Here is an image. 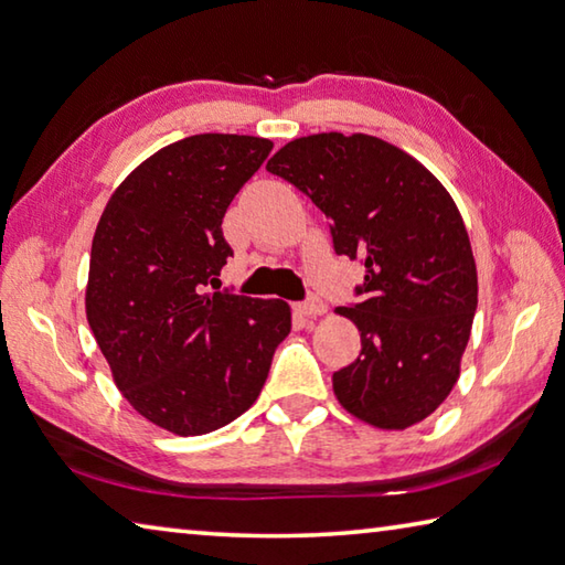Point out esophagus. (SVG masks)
Listing matches in <instances>:
<instances>
[{"label": "esophagus", "mask_w": 565, "mask_h": 565, "mask_svg": "<svg viewBox=\"0 0 565 565\" xmlns=\"http://www.w3.org/2000/svg\"><path fill=\"white\" fill-rule=\"evenodd\" d=\"M297 312L305 315V317H319V315L327 312V305L319 300V297H310V300H307V302L297 305Z\"/></svg>", "instance_id": "1"}]
</instances>
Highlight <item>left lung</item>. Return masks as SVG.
<instances>
[{
    "instance_id": "8db88e82",
    "label": "left lung",
    "mask_w": 565,
    "mask_h": 565,
    "mask_svg": "<svg viewBox=\"0 0 565 565\" xmlns=\"http://www.w3.org/2000/svg\"><path fill=\"white\" fill-rule=\"evenodd\" d=\"M268 172L332 221L334 250L361 258V302L337 307L361 354L332 376L342 406L381 430L428 418L460 379L477 310V265L465 221L418 159L364 132L297 137Z\"/></svg>"
}]
</instances>
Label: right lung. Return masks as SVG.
<instances>
[{
  "instance_id": "add662e5",
  "label": "right lung",
  "mask_w": 565,
  "mask_h": 565,
  "mask_svg": "<svg viewBox=\"0 0 565 565\" xmlns=\"http://www.w3.org/2000/svg\"><path fill=\"white\" fill-rule=\"evenodd\" d=\"M273 142L191 135L113 191L90 248L85 317L127 403L174 435L246 413L290 334L282 300L209 292L231 246L221 221Z\"/></svg>"
}]
</instances>
